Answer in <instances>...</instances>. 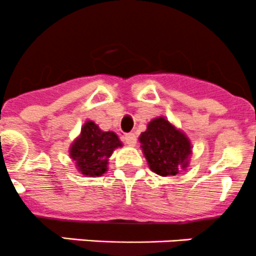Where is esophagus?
Here are the masks:
<instances>
[{"mask_svg": "<svg viewBox=\"0 0 256 256\" xmlns=\"http://www.w3.org/2000/svg\"><path fill=\"white\" fill-rule=\"evenodd\" d=\"M123 140H124L126 144H128V146H134V144L136 143V136L134 133H126L124 136H123Z\"/></svg>", "mask_w": 256, "mask_h": 256, "instance_id": "esophagus-1", "label": "esophagus"}]
</instances>
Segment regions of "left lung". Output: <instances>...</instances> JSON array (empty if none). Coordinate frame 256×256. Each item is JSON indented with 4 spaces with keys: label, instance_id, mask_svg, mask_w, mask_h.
I'll return each mask as SVG.
<instances>
[{
    "label": "left lung",
    "instance_id": "left-lung-1",
    "mask_svg": "<svg viewBox=\"0 0 256 256\" xmlns=\"http://www.w3.org/2000/svg\"><path fill=\"white\" fill-rule=\"evenodd\" d=\"M139 142L149 168L159 176H176L188 164L192 152L189 139L164 118L149 122Z\"/></svg>",
    "mask_w": 256,
    "mask_h": 256
}]
</instances>
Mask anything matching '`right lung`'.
I'll use <instances>...</instances> for the list:
<instances>
[{
    "label": "right lung",
    "mask_w": 256,
    "mask_h": 256,
    "mask_svg": "<svg viewBox=\"0 0 256 256\" xmlns=\"http://www.w3.org/2000/svg\"><path fill=\"white\" fill-rule=\"evenodd\" d=\"M122 143L113 132H102L97 124L87 122L80 138L70 146V158L84 176H100L107 170L108 158Z\"/></svg>",
    "instance_id": "1"
}]
</instances>
